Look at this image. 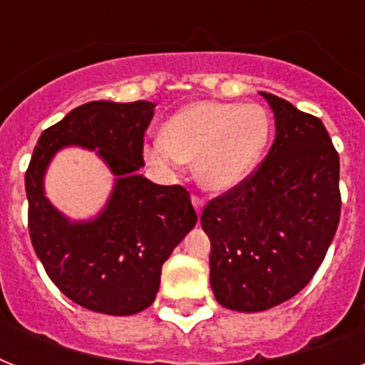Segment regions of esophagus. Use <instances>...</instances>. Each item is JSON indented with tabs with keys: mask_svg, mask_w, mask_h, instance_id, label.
Here are the masks:
<instances>
[{
	"mask_svg": "<svg viewBox=\"0 0 365 365\" xmlns=\"http://www.w3.org/2000/svg\"><path fill=\"white\" fill-rule=\"evenodd\" d=\"M191 202H193V208L197 210V214H200L202 208H205V200L200 199V197H191Z\"/></svg>",
	"mask_w": 365,
	"mask_h": 365,
	"instance_id": "obj_1",
	"label": "esophagus"
}]
</instances>
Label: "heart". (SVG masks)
I'll return each instance as SVG.
<instances>
[{
	"label": "heart",
	"mask_w": 365,
	"mask_h": 365,
	"mask_svg": "<svg viewBox=\"0 0 365 365\" xmlns=\"http://www.w3.org/2000/svg\"><path fill=\"white\" fill-rule=\"evenodd\" d=\"M269 140L261 106L195 102L165 125L145 145V157L165 172L195 160V178L208 191L225 193L254 172Z\"/></svg>",
	"instance_id": "obj_1"
}]
</instances>
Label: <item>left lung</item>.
I'll use <instances>...</instances> for the list:
<instances>
[{
    "label": "left lung",
    "mask_w": 365,
    "mask_h": 365,
    "mask_svg": "<svg viewBox=\"0 0 365 365\" xmlns=\"http://www.w3.org/2000/svg\"><path fill=\"white\" fill-rule=\"evenodd\" d=\"M277 136L259 168L210 200L200 225L210 239V286L220 305L259 312L311 282L341 214L339 155L318 117L259 93Z\"/></svg>",
    "instance_id": "left-lung-1"
}]
</instances>
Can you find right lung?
Listing matches in <instances>:
<instances>
[{
  "mask_svg": "<svg viewBox=\"0 0 365 365\" xmlns=\"http://www.w3.org/2000/svg\"><path fill=\"white\" fill-rule=\"evenodd\" d=\"M153 111L145 100L79 106L39 136L26 170L34 250L56 288L88 311L128 317L148 309L163 263L197 223L185 189L138 174ZM64 147L96 150L116 176L110 199L91 220H70L44 195L48 165Z\"/></svg>",
  "mask_w": 365,
  "mask_h": 365,
  "instance_id": "1",
  "label": "right lung"
}]
</instances>
